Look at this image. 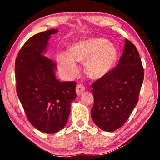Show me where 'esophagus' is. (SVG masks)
<instances>
[{"label": "esophagus", "mask_w": 160, "mask_h": 160, "mask_svg": "<svg viewBox=\"0 0 160 160\" xmlns=\"http://www.w3.org/2000/svg\"><path fill=\"white\" fill-rule=\"evenodd\" d=\"M85 86L82 85V84H78L76 87V93L78 94V96L80 95V94L85 91Z\"/></svg>", "instance_id": "esophagus-1"}]
</instances>
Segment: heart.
Wrapping results in <instances>:
<instances>
[{
  "label": "heart",
  "mask_w": 160,
  "mask_h": 160,
  "mask_svg": "<svg viewBox=\"0 0 160 160\" xmlns=\"http://www.w3.org/2000/svg\"><path fill=\"white\" fill-rule=\"evenodd\" d=\"M118 60V51L114 46L104 38H95L78 42L70 47L67 53H61L57 63L61 71L69 75L77 72L75 61H86L88 76L93 79L103 78L113 69Z\"/></svg>",
  "instance_id": "1"
}]
</instances>
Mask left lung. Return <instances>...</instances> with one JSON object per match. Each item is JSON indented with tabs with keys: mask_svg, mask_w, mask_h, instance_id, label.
I'll list each match as a JSON object with an SVG mask.
<instances>
[{
	"mask_svg": "<svg viewBox=\"0 0 160 160\" xmlns=\"http://www.w3.org/2000/svg\"><path fill=\"white\" fill-rule=\"evenodd\" d=\"M144 70L135 46L127 39L117 66L92 84L91 116L103 131L112 132L128 120L138 102Z\"/></svg>",
	"mask_w": 160,
	"mask_h": 160,
	"instance_id": "1",
	"label": "left lung"
}]
</instances>
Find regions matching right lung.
Segmentation results:
<instances>
[{"instance_id": "right-lung-1", "label": "right lung", "mask_w": 160, "mask_h": 160, "mask_svg": "<svg viewBox=\"0 0 160 160\" xmlns=\"http://www.w3.org/2000/svg\"><path fill=\"white\" fill-rule=\"evenodd\" d=\"M56 29L32 36L19 51L15 60L16 90L27 118L37 130L54 133L63 128L76 98L73 81L60 82L56 66L42 53Z\"/></svg>"}]
</instances>
